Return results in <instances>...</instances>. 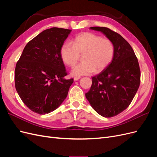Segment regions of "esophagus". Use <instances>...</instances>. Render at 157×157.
Instances as JSON below:
<instances>
[{
	"instance_id": "34e87169",
	"label": "esophagus",
	"mask_w": 157,
	"mask_h": 157,
	"mask_svg": "<svg viewBox=\"0 0 157 157\" xmlns=\"http://www.w3.org/2000/svg\"><path fill=\"white\" fill-rule=\"evenodd\" d=\"M80 78V77H74V80H75V81H76V80H78Z\"/></svg>"
}]
</instances>
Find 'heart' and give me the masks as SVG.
<instances>
[{
	"instance_id": "obj_1",
	"label": "heart",
	"mask_w": 157,
	"mask_h": 157,
	"mask_svg": "<svg viewBox=\"0 0 157 157\" xmlns=\"http://www.w3.org/2000/svg\"><path fill=\"white\" fill-rule=\"evenodd\" d=\"M73 45L65 42L60 48V56L69 67L77 63L79 54H82V62L72 69L73 76L88 75L101 72L111 63L115 54L111 40L92 33H83L72 40Z\"/></svg>"
}]
</instances>
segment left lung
Returning a JSON list of instances; mask_svg holds the SVG:
<instances>
[{"label":"left lung","instance_id":"1","mask_svg":"<svg viewBox=\"0 0 157 157\" xmlns=\"http://www.w3.org/2000/svg\"><path fill=\"white\" fill-rule=\"evenodd\" d=\"M112 41L115 47L113 60L107 67L92 77V84L85 94L90 105L99 115L112 117L130 105L140 84L138 61L130 44L109 28L92 27Z\"/></svg>","mask_w":157,"mask_h":157}]
</instances>
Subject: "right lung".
<instances>
[{"label": "right lung", "instance_id": "obj_1", "mask_svg": "<svg viewBox=\"0 0 157 157\" xmlns=\"http://www.w3.org/2000/svg\"><path fill=\"white\" fill-rule=\"evenodd\" d=\"M71 31L52 27L39 33L23 50L15 69L16 91L25 105L40 115L54 111L67 98L73 79L60 56Z\"/></svg>", "mask_w": 157, "mask_h": 157}]
</instances>
